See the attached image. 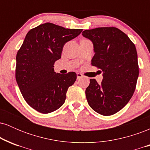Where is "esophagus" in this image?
I'll return each mask as SVG.
<instances>
[{"mask_svg":"<svg viewBox=\"0 0 150 150\" xmlns=\"http://www.w3.org/2000/svg\"><path fill=\"white\" fill-rule=\"evenodd\" d=\"M82 77H83V75H82V74H81L80 73H77V79H80Z\"/></svg>","mask_w":150,"mask_h":150,"instance_id":"1","label":"esophagus"}]
</instances>
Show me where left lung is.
Here are the masks:
<instances>
[{
  "label": "left lung",
  "instance_id": "obj_1",
  "mask_svg": "<svg viewBox=\"0 0 150 150\" xmlns=\"http://www.w3.org/2000/svg\"><path fill=\"white\" fill-rule=\"evenodd\" d=\"M82 36L93 43L95 53L92 65L103 72L101 84L90 79L85 90L87 102L99 114H115L128 104L135 92L139 75L135 44L113 27L85 30Z\"/></svg>",
  "mask_w": 150,
  "mask_h": 150
}]
</instances>
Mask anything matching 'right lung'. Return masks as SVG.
Returning a JSON list of instances; mask_svg holds the SVG:
<instances>
[{
    "label": "right lung",
    "instance_id": "add662e5",
    "mask_svg": "<svg viewBox=\"0 0 150 150\" xmlns=\"http://www.w3.org/2000/svg\"><path fill=\"white\" fill-rule=\"evenodd\" d=\"M53 23L42 24L28 32L16 56L15 78L22 97L36 111L49 113L64 104L68 87L77 79L74 72H54L66 42L82 32Z\"/></svg>",
    "mask_w": 150,
    "mask_h": 150
}]
</instances>
